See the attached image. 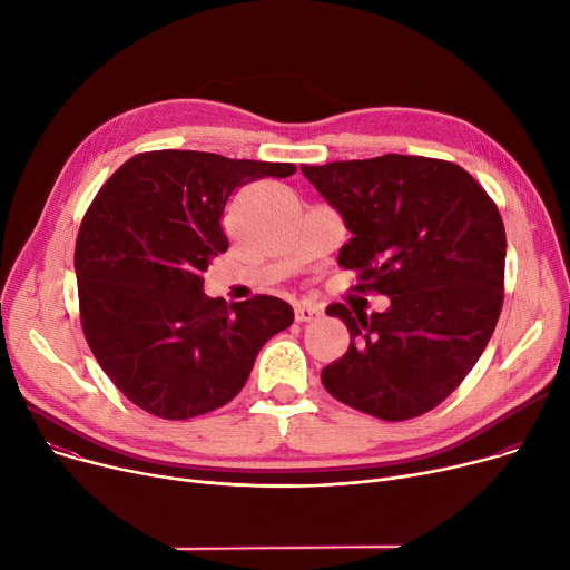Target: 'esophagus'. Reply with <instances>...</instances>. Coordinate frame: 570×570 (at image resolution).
I'll list each match as a JSON object with an SVG mask.
<instances>
[{"label":"esophagus","instance_id":"1","mask_svg":"<svg viewBox=\"0 0 570 570\" xmlns=\"http://www.w3.org/2000/svg\"><path fill=\"white\" fill-rule=\"evenodd\" d=\"M320 315H322V305L311 303V301H303V303H298L296 308H294L296 322H313V320H317Z\"/></svg>","mask_w":570,"mask_h":570}]
</instances>
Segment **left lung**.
<instances>
[{"label":"left lung","mask_w":570,"mask_h":570,"mask_svg":"<svg viewBox=\"0 0 570 570\" xmlns=\"http://www.w3.org/2000/svg\"><path fill=\"white\" fill-rule=\"evenodd\" d=\"M352 233L337 255L358 269V292L390 298L358 315L342 303L352 344L322 370L331 395L356 411L400 422L441 404L484 352L504 289L502 216L470 173L443 159L383 155L301 166Z\"/></svg>","instance_id":"1"}]
</instances>
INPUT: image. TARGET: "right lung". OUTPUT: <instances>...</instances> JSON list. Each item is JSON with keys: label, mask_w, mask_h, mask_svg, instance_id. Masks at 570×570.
Segmentation results:
<instances>
[{"label": "right lung", "mask_w": 570, "mask_h": 570, "mask_svg": "<svg viewBox=\"0 0 570 570\" xmlns=\"http://www.w3.org/2000/svg\"><path fill=\"white\" fill-rule=\"evenodd\" d=\"M294 164L155 150L127 159L86 212L75 274L86 342L122 395L150 415L187 420L228 404L276 333L294 322L276 296L226 303L203 294L228 250L230 194Z\"/></svg>", "instance_id": "add662e5"}]
</instances>
